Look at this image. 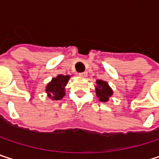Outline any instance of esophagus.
<instances>
[{"instance_id":"obj_1","label":"esophagus","mask_w":159,"mask_h":159,"mask_svg":"<svg viewBox=\"0 0 159 159\" xmlns=\"http://www.w3.org/2000/svg\"><path fill=\"white\" fill-rule=\"evenodd\" d=\"M79 75H80V76H82V77H85V76L87 75V73H86V72H84V73H80Z\"/></svg>"}]
</instances>
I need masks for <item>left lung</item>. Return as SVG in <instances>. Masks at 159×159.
Segmentation results:
<instances>
[{
	"label": "left lung",
	"instance_id": "1",
	"mask_svg": "<svg viewBox=\"0 0 159 159\" xmlns=\"http://www.w3.org/2000/svg\"><path fill=\"white\" fill-rule=\"evenodd\" d=\"M96 94L99 100L102 102H107L110 98L112 96L113 91L106 81L97 80V86H96Z\"/></svg>",
	"mask_w": 159,
	"mask_h": 159
}]
</instances>
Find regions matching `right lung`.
I'll use <instances>...</instances> for the list:
<instances>
[{"label":"right lung","instance_id":"obj_1","mask_svg":"<svg viewBox=\"0 0 159 159\" xmlns=\"http://www.w3.org/2000/svg\"><path fill=\"white\" fill-rule=\"evenodd\" d=\"M70 75H59L57 77L52 78L46 86V92L48 98L53 100L61 99L65 95V85L67 84Z\"/></svg>","mask_w":159,"mask_h":159}]
</instances>
